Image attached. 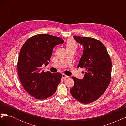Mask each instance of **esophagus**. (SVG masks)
<instances>
[{
  "instance_id": "esophagus-1",
  "label": "esophagus",
  "mask_w": 126,
  "mask_h": 126,
  "mask_svg": "<svg viewBox=\"0 0 126 126\" xmlns=\"http://www.w3.org/2000/svg\"><path fill=\"white\" fill-rule=\"evenodd\" d=\"M69 76H68L67 75H66L65 74H63L62 75V78L63 79H66L67 78H69Z\"/></svg>"
}]
</instances>
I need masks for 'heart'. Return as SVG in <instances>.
<instances>
[{"label":"heart","instance_id":"b5f03b06","mask_svg":"<svg viewBox=\"0 0 126 126\" xmlns=\"http://www.w3.org/2000/svg\"><path fill=\"white\" fill-rule=\"evenodd\" d=\"M77 47V45L76 42L72 39H69L67 40V44H66V47L67 48H71L74 47L76 48Z\"/></svg>","mask_w":126,"mask_h":126}]
</instances>
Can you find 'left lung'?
I'll return each instance as SVG.
<instances>
[{"label":"left lung","mask_w":126,"mask_h":126,"mask_svg":"<svg viewBox=\"0 0 126 126\" xmlns=\"http://www.w3.org/2000/svg\"><path fill=\"white\" fill-rule=\"evenodd\" d=\"M77 43L83 46V53L77 67L85 69L83 79L75 77L71 96L82 104L97 100L105 93L111 78L112 63L104 45L91 37L73 36Z\"/></svg>","instance_id":"obj_1"}]
</instances>
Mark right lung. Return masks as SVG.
Returning <instances> with one entry per match:
<instances>
[{
    "instance_id": "right-lung-1",
    "label": "right lung",
    "mask_w": 126,
    "mask_h": 126,
    "mask_svg": "<svg viewBox=\"0 0 126 126\" xmlns=\"http://www.w3.org/2000/svg\"><path fill=\"white\" fill-rule=\"evenodd\" d=\"M63 42L62 38L38 34L27 40L20 49L17 63L19 78L27 92L37 99H45L56 91L62 74L44 72L41 66L48 65L53 48Z\"/></svg>"
}]
</instances>
